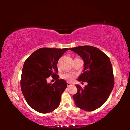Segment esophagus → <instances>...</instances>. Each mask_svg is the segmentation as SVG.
<instances>
[{"mask_svg": "<svg viewBox=\"0 0 130 130\" xmlns=\"http://www.w3.org/2000/svg\"><path fill=\"white\" fill-rule=\"evenodd\" d=\"M71 85H72L71 83H67V87H70V86H71Z\"/></svg>", "mask_w": 130, "mask_h": 130, "instance_id": "1", "label": "esophagus"}]
</instances>
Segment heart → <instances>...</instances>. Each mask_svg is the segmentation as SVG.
I'll return each instance as SVG.
<instances>
[{
	"mask_svg": "<svg viewBox=\"0 0 130 130\" xmlns=\"http://www.w3.org/2000/svg\"><path fill=\"white\" fill-rule=\"evenodd\" d=\"M76 77V74H73V73H65L62 74V77L63 79L64 80H66L69 82H71L73 80V79L74 78V77Z\"/></svg>",
	"mask_w": 130,
	"mask_h": 130,
	"instance_id": "heart-1",
	"label": "heart"
}]
</instances>
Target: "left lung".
<instances>
[{
    "mask_svg": "<svg viewBox=\"0 0 130 130\" xmlns=\"http://www.w3.org/2000/svg\"><path fill=\"white\" fill-rule=\"evenodd\" d=\"M83 59V73L78 80L87 82L83 88L76 85L77 92L73 98L77 107L85 111H93L100 107L111 94L114 86V77L111 61L98 48L83 46L70 48Z\"/></svg>",
    "mask_w": 130,
    "mask_h": 130,
    "instance_id": "left-lung-1",
    "label": "left lung"
}]
</instances>
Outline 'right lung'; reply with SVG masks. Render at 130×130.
<instances>
[{
	"label": "right lung",
	"instance_id": "right-lung-1",
	"mask_svg": "<svg viewBox=\"0 0 130 130\" xmlns=\"http://www.w3.org/2000/svg\"><path fill=\"white\" fill-rule=\"evenodd\" d=\"M68 48H41L36 50L24 63L21 78L22 92L28 104L35 111L47 113L59 106L67 82L59 80L57 62ZM50 76L56 80L47 83Z\"/></svg>",
	"mask_w": 130,
	"mask_h": 130
}]
</instances>
